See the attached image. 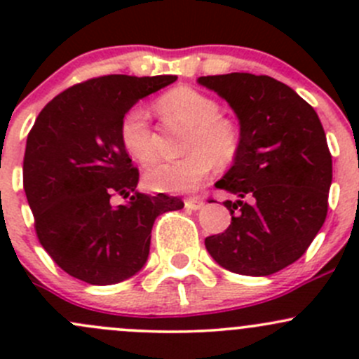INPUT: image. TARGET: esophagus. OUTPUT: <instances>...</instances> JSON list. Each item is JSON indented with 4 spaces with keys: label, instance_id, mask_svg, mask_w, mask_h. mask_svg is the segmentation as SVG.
Wrapping results in <instances>:
<instances>
[{
    "label": "esophagus",
    "instance_id": "34e87169",
    "mask_svg": "<svg viewBox=\"0 0 359 359\" xmlns=\"http://www.w3.org/2000/svg\"><path fill=\"white\" fill-rule=\"evenodd\" d=\"M184 205H186V208L189 210H200L203 205H205V200L200 196H194V198H187L186 201H184Z\"/></svg>",
    "mask_w": 359,
    "mask_h": 359
}]
</instances>
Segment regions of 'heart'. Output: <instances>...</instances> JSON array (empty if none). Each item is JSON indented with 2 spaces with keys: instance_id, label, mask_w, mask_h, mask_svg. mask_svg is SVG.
<instances>
[{
  "instance_id": "obj_1",
  "label": "heart",
  "mask_w": 359,
  "mask_h": 359,
  "mask_svg": "<svg viewBox=\"0 0 359 359\" xmlns=\"http://www.w3.org/2000/svg\"><path fill=\"white\" fill-rule=\"evenodd\" d=\"M156 111L166 121L187 126L186 156L159 161L144 175L147 189L156 193H187L198 187L217 166L227 168L236 161L243 147L240 125L220 114L219 100L191 86H177L156 100ZM123 146L142 165H149L158 154L156 133L142 106H133L123 114L119 125Z\"/></svg>"
}]
</instances>
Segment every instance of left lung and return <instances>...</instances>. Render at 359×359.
Masks as SVG:
<instances>
[{"instance_id":"left-lung-1","label":"left lung","mask_w":359,"mask_h":359,"mask_svg":"<svg viewBox=\"0 0 359 359\" xmlns=\"http://www.w3.org/2000/svg\"><path fill=\"white\" fill-rule=\"evenodd\" d=\"M240 119L243 147L215 187L231 224L205 240L222 267L269 276L299 260L323 226L332 184V154L316 111L271 76L231 72L201 76ZM213 201V200H210Z\"/></svg>"}]
</instances>
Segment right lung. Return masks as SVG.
Returning a JSON list of instances; mask_svg holds the SVG:
<instances>
[{
    "label": "right lung",
    "mask_w": 359,
    "mask_h": 359,
    "mask_svg": "<svg viewBox=\"0 0 359 359\" xmlns=\"http://www.w3.org/2000/svg\"><path fill=\"white\" fill-rule=\"evenodd\" d=\"M177 76L107 74L53 97L36 118L24 154V191L41 247L69 276L114 285L142 269L159 213L175 196L137 193L139 168L119 139L133 104ZM118 197L128 199L116 205Z\"/></svg>",
    "instance_id": "obj_1"
}]
</instances>
